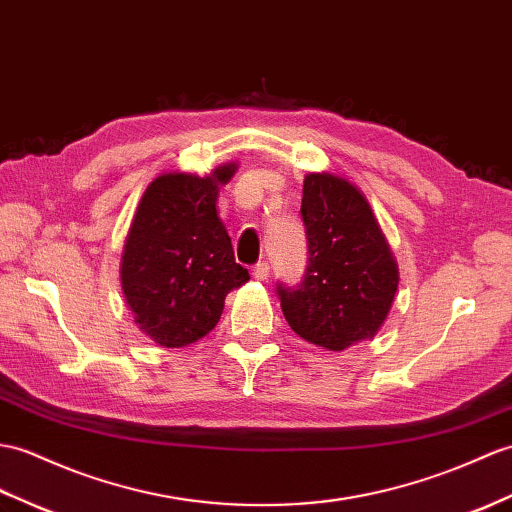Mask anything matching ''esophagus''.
I'll use <instances>...</instances> for the list:
<instances>
[{"label":"esophagus","mask_w":512,"mask_h":512,"mask_svg":"<svg viewBox=\"0 0 512 512\" xmlns=\"http://www.w3.org/2000/svg\"><path fill=\"white\" fill-rule=\"evenodd\" d=\"M268 275H270V266L266 264V261H259L257 266H253V277H255L257 281H266Z\"/></svg>","instance_id":"34e87169"}]
</instances>
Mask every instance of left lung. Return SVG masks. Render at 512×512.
Masks as SVG:
<instances>
[{"label": "left lung", "mask_w": 512, "mask_h": 512, "mask_svg": "<svg viewBox=\"0 0 512 512\" xmlns=\"http://www.w3.org/2000/svg\"><path fill=\"white\" fill-rule=\"evenodd\" d=\"M307 270L296 288L279 285L294 334L327 351L371 340L395 301L399 268L358 187L331 172L303 181Z\"/></svg>", "instance_id": "8db88e82"}]
</instances>
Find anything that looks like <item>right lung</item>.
<instances>
[{"label":"right lung","instance_id":"add662e5","mask_svg":"<svg viewBox=\"0 0 512 512\" xmlns=\"http://www.w3.org/2000/svg\"><path fill=\"white\" fill-rule=\"evenodd\" d=\"M237 163L207 176L165 172L139 200L122 253V290L135 325L159 347L181 349L218 325L224 299L248 279L235 264L216 202Z\"/></svg>","mask_w":512,"mask_h":512}]
</instances>
